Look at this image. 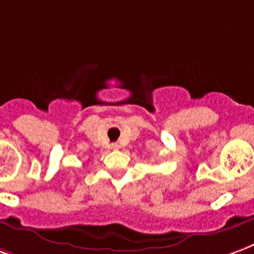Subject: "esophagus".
<instances>
[{
	"instance_id": "obj_1",
	"label": "esophagus",
	"mask_w": 254,
	"mask_h": 254,
	"mask_svg": "<svg viewBox=\"0 0 254 254\" xmlns=\"http://www.w3.org/2000/svg\"><path fill=\"white\" fill-rule=\"evenodd\" d=\"M112 149H120V144H117V142H113Z\"/></svg>"
}]
</instances>
